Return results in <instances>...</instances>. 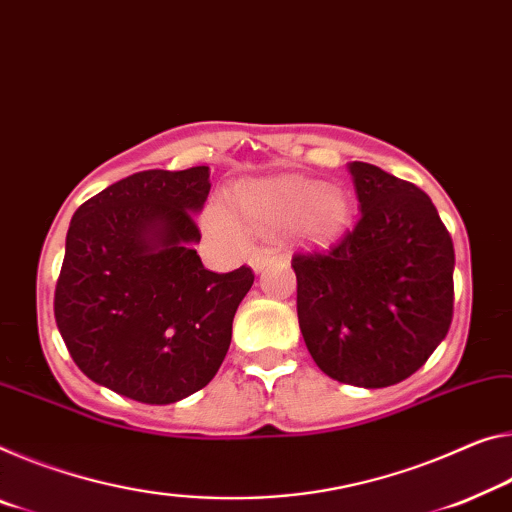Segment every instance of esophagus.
Instances as JSON below:
<instances>
[{
  "mask_svg": "<svg viewBox=\"0 0 512 512\" xmlns=\"http://www.w3.org/2000/svg\"><path fill=\"white\" fill-rule=\"evenodd\" d=\"M271 259H273V253H257L250 257V266H253V271L259 273L266 264H271Z\"/></svg>",
  "mask_w": 512,
  "mask_h": 512,
  "instance_id": "esophagus-1",
  "label": "esophagus"
}]
</instances>
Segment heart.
<instances>
[{
    "instance_id": "obj_1",
    "label": "heart",
    "mask_w": 512,
    "mask_h": 512,
    "mask_svg": "<svg viewBox=\"0 0 512 512\" xmlns=\"http://www.w3.org/2000/svg\"><path fill=\"white\" fill-rule=\"evenodd\" d=\"M237 207L246 221L264 232L291 230L310 241H328L344 230L351 207L339 189L294 177L246 182L237 189ZM209 230L227 241H243V225L223 202L209 207Z\"/></svg>"
}]
</instances>
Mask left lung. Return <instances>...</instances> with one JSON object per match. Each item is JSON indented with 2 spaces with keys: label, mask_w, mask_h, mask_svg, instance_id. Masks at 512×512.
<instances>
[{
  "label": "left lung",
  "mask_w": 512,
  "mask_h": 512,
  "mask_svg": "<svg viewBox=\"0 0 512 512\" xmlns=\"http://www.w3.org/2000/svg\"><path fill=\"white\" fill-rule=\"evenodd\" d=\"M360 218L328 248L291 257L298 323L323 373L346 385L410 378L449 332L453 241L419 186L353 161Z\"/></svg>",
  "instance_id": "8db88e82"
}]
</instances>
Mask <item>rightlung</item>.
Returning <instances> with one entry per match:
<instances>
[{"mask_svg": "<svg viewBox=\"0 0 512 512\" xmlns=\"http://www.w3.org/2000/svg\"><path fill=\"white\" fill-rule=\"evenodd\" d=\"M209 168L141 170L70 221L54 316L77 367L127 399L166 405L216 376L255 273H214L193 243Z\"/></svg>", "mask_w": 512, "mask_h": 512, "instance_id": "1", "label": "right lung"}]
</instances>
